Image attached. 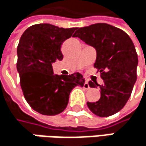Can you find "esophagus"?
Here are the masks:
<instances>
[{
    "label": "esophagus",
    "mask_w": 146,
    "mask_h": 146,
    "mask_svg": "<svg viewBox=\"0 0 146 146\" xmlns=\"http://www.w3.org/2000/svg\"><path fill=\"white\" fill-rule=\"evenodd\" d=\"M83 87H84L85 89H89V88H90V86H89V84H88V82H87V81H86V82H85Z\"/></svg>",
    "instance_id": "34e87169"
}]
</instances>
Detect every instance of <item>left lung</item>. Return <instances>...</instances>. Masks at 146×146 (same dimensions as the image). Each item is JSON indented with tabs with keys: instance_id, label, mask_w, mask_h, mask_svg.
Instances as JSON below:
<instances>
[{
	"instance_id": "left-lung-1",
	"label": "left lung",
	"mask_w": 146,
	"mask_h": 146,
	"mask_svg": "<svg viewBox=\"0 0 146 146\" xmlns=\"http://www.w3.org/2000/svg\"><path fill=\"white\" fill-rule=\"evenodd\" d=\"M78 37L97 51L94 67L101 73L102 85L89 82L91 87L99 86L101 98L87 107L99 117H108L119 112L128 102L137 79L138 55L129 36L118 27L96 23L77 28Z\"/></svg>"
}]
</instances>
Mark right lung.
I'll return each mask as SVG.
<instances>
[{
	"instance_id": "add662e5",
	"label": "right lung",
	"mask_w": 146,
	"mask_h": 146,
	"mask_svg": "<svg viewBox=\"0 0 146 146\" xmlns=\"http://www.w3.org/2000/svg\"><path fill=\"white\" fill-rule=\"evenodd\" d=\"M76 29L40 23L28 27L20 38L17 63L20 85L27 103L43 115L62 113L71 90L84 86L82 74L58 76L52 67L56 60L63 59L61 45Z\"/></svg>"
}]
</instances>
